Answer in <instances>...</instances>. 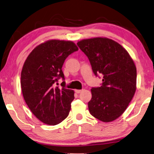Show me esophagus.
<instances>
[{
	"label": "esophagus",
	"mask_w": 154,
	"mask_h": 154,
	"mask_svg": "<svg viewBox=\"0 0 154 154\" xmlns=\"http://www.w3.org/2000/svg\"><path fill=\"white\" fill-rule=\"evenodd\" d=\"M75 92H76V93H77V94H79V93H81V92H82V90H75Z\"/></svg>",
	"instance_id": "obj_1"
}]
</instances>
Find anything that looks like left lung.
<instances>
[{
	"mask_svg": "<svg viewBox=\"0 0 154 154\" xmlns=\"http://www.w3.org/2000/svg\"><path fill=\"white\" fill-rule=\"evenodd\" d=\"M96 76L103 75L101 86L92 88L88 102L91 115L103 122L118 119L128 108L136 89V68L128 51L106 38L86 39L77 42Z\"/></svg>",
	"mask_w": 154,
	"mask_h": 154,
	"instance_id": "8db88e82",
	"label": "left lung"
}]
</instances>
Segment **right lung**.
I'll return each mask as SVG.
<instances>
[{"instance_id":"add662e5","label":"right lung","mask_w":154,"mask_h":154,"mask_svg":"<svg viewBox=\"0 0 154 154\" xmlns=\"http://www.w3.org/2000/svg\"><path fill=\"white\" fill-rule=\"evenodd\" d=\"M78 51L71 41L51 40L34 48L26 58L21 72L23 97L32 113L42 123L50 125L66 118L75 99L74 91L60 89L55 84L64 80L62 66L71 53Z\"/></svg>"}]
</instances>
